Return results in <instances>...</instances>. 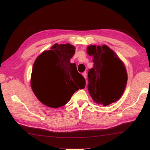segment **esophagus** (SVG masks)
I'll return each instance as SVG.
<instances>
[{
    "mask_svg": "<svg viewBox=\"0 0 150 150\" xmlns=\"http://www.w3.org/2000/svg\"><path fill=\"white\" fill-rule=\"evenodd\" d=\"M83 76H84V78L86 79H87V72H83Z\"/></svg>",
    "mask_w": 150,
    "mask_h": 150,
    "instance_id": "esophagus-1",
    "label": "esophagus"
}]
</instances>
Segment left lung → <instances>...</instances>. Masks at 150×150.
<instances>
[{"label": "left lung", "mask_w": 150, "mask_h": 150, "mask_svg": "<svg viewBox=\"0 0 150 150\" xmlns=\"http://www.w3.org/2000/svg\"><path fill=\"white\" fill-rule=\"evenodd\" d=\"M87 52L93 57V67L88 71V90L92 99L104 106L117 101L128 80L124 63L106 45L89 46Z\"/></svg>", "instance_id": "1"}]
</instances>
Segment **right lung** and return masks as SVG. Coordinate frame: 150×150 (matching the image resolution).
I'll return each instance as SVG.
<instances>
[{
    "mask_svg": "<svg viewBox=\"0 0 150 150\" xmlns=\"http://www.w3.org/2000/svg\"><path fill=\"white\" fill-rule=\"evenodd\" d=\"M75 47L69 44H55L51 50L44 51L36 59L33 67L30 85L35 95L45 105L58 108L67 103L77 90L84 89L85 79L70 59ZM43 75L55 79L57 89L50 94H44L39 88V79Z\"/></svg>",
    "mask_w": 150,
    "mask_h": 150,
    "instance_id": "1",
    "label": "right lung"
}]
</instances>
